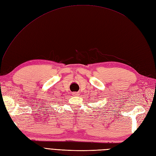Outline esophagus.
I'll return each instance as SVG.
<instances>
[{
    "label": "esophagus",
    "instance_id": "esophagus-1",
    "mask_svg": "<svg viewBox=\"0 0 156 156\" xmlns=\"http://www.w3.org/2000/svg\"><path fill=\"white\" fill-rule=\"evenodd\" d=\"M79 95V93H78V92H74V93H73V95Z\"/></svg>",
    "mask_w": 156,
    "mask_h": 156
}]
</instances>
